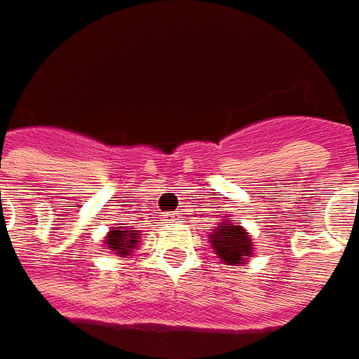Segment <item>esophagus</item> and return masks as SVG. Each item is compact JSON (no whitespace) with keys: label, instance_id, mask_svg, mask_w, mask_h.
<instances>
[{"label":"esophagus","instance_id":"34e87169","mask_svg":"<svg viewBox=\"0 0 359 359\" xmlns=\"http://www.w3.org/2000/svg\"><path fill=\"white\" fill-rule=\"evenodd\" d=\"M165 219H168V222L180 219V214H175V212H168V214H165Z\"/></svg>","mask_w":359,"mask_h":359}]
</instances>
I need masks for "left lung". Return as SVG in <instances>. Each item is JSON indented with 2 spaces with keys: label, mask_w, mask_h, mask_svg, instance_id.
<instances>
[{
  "label": "left lung",
  "mask_w": 359,
  "mask_h": 359,
  "mask_svg": "<svg viewBox=\"0 0 359 359\" xmlns=\"http://www.w3.org/2000/svg\"><path fill=\"white\" fill-rule=\"evenodd\" d=\"M210 241L224 264H243L248 257H252V240L245 229L233 224V219H228L214 229L210 233Z\"/></svg>",
  "instance_id": "left-lung-1"
}]
</instances>
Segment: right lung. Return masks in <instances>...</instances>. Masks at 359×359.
Wrapping results in <instances>:
<instances>
[{"label":"right lung","instance_id":"right-lung-1","mask_svg":"<svg viewBox=\"0 0 359 359\" xmlns=\"http://www.w3.org/2000/svg\"><path fill=\"white\" fill-rule=\"evenodd\" d=\"M137 229H130L126 228L123 224L119 226L118 229H111L109 233H107V248L111 250V252H116L118 255H128L130 252H133L135 248H137V241H140V236L142 233H135Z\"/></svg>","mask_w":359,"mask_h":359}]
</instances>
